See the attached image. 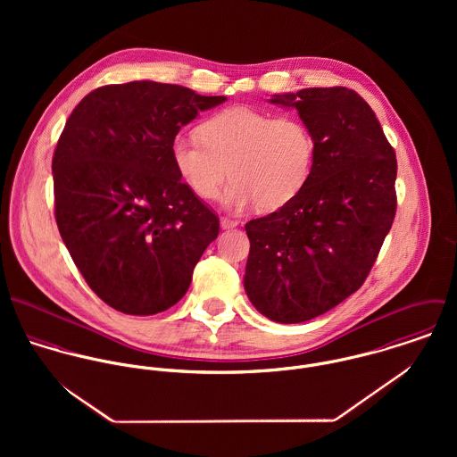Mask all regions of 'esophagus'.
Masks as SVG:
<instances>
[{
    "label": "esophagus",
    "instance_id": "34e87169",
    "mask_svg": "<svg viewBox=\"0 0 457 457\" xmlns=\"http://www.w3.org/2000/svg\"><path fill=\"white\" fill-rule=\"evenodd\" d=\"M220 225H221V228H234V227H237L239 225V221L237 220H234V218H227V216H223L221 220H220Z\"/></svg>",
    "mask_w": 457,
    "mask_h": 457
}]
</instances>
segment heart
<instances>
[{
    "instance_id": "heart-1",
    "label": "heart",
    "mask_w": 457,
    "mask_h": 457,
    "mask_svg": "<svg viewBox=\"0 0 457 457\" xmlns=\"http://www.w3.org/2000/svg\"><path fill=\"white\" fill-rule=\"evenodd\" d=\"M172 163L185 185L204 200L218 195L227 170L232 178L223 200L230 207L252 202L274 211L301 192L315 160L310 127L292 114L270 116L252 107H230L200 127V138L178 135Z\"/></svg>"
}]
</instances>
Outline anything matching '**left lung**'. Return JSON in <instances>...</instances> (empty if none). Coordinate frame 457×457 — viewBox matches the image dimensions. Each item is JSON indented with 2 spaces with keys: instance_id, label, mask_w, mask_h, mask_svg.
<instances>
[{
  "instance_id": "8db88e82",
  "label": "left lung",
  "mask_w": 457,
  "mask_h": 457,
  "mask_svg": "<svg viewBox=\"0 0 457 457\" xmlns=\"http://www.w3.org/2000/svg\"><path fill=\"white\" fill-rule=\"evenodd\" d=\"M270 102L297 109L315 160L297 195L246 223L245 288L267 319L299 324L366 281L395 216L397 162L375 112L348 87H308Z\"/></svg>"
}]
</instances>
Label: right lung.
<instances>
[{"label": "right lung", "mask_w": 457, "mask_h": 457, "mask_svg": "<svg viewBox=\"0 0 457 457\" xmlns=\"http://www.w3.org/2000/svg\"><path fill=\"white\" fill-rule=\"evenodd\" d=\"M225 96L153 80L102 86L73 109L54 156V216L89 288L127 315L188 290L220 220L181 181L170 144Z\"/></svg>", "instance_id": "1"}]
</instances>
